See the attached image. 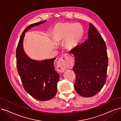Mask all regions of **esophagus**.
Listing matches in <instances>:
<instances>
[{
	"label": "esophagus",
	"mask_w": 121,
	"mask_h": 121,
	"mask_svg": "<svg viewBox=\"0 0 121 121\" xmlns=\"http://www.w3.org/2000/svg\"><path fill=\"white\" fill-rule=\"evenodd\" d=\"M73 62V58L70 55L65 54L62 55L57 63V69L61 73L70 67Z\"/></svg>",
	"instance_id": "34e87169"
}]
</instances>
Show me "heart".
<instances>
[{"mask_svg":"<svg viewBox=\"0 0 121 121\" xmlns=\"http://www.w3.org/2000/svg\"><path fill=\"white\" fill-rule=\"evenodd\" d=\"M83 33L81 25L67 22L56 25L53 31V35L58 40L67 38L66 45L69 49H72L76 47L81 41Z\"/></svg>","mask_w":121,"mask_h":121,"instance_id":"1","label":"heart"}]
</instances>
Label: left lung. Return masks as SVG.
<instances>
[{
	"label": "left lung",
	"instance_id": "8db88e82",
	"mask_svg": "<svg viewBox=\"0 0 121 121\" xmlns=\"http://www.w3.org/2000/svg\"><path fill=\"white\" fill-rule=\"evenodd\" d=\"M88 34L87 40L70 51L75 60L73 68L76 78L74 88L85 97L95 95L103 87L108 65L106 43L90 23Z\"/></svg>",
	"mask_w": 121,
	"mask_h": 121
}]
</instances>
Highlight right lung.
<instances>
[{
  "instance_id": "obj_1",
  "label": "right lung",
  "mask_w": 121,
  "mask_h": 121,
  "mask_svg": "<svg viewBox=\"0 0 121 121\" xmlns=\"http://www.w3.org/2000/svg\"><path fill=\"white\" fill-rule=\"evenodd\" d=\"M46 21L28 26L22 33L16 51L18 73L25 90L35 99L41 101L52 99L57 93L60 76L54 64L56 58L41 61L31 59L24 52L23 42L26 31Z\"/></svg>"
}]
</instances>
